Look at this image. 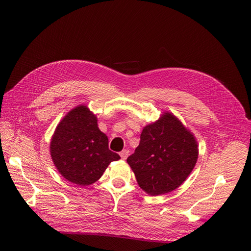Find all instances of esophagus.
<instances>
[{
    "mask_svg": "<svg viewBox=\"0 0 251 251\" xmlns=\"http://www.w3.org/2000/svg\"><path fill=\"white\" fill-rule=\"evenodd\" d=\"M128 154H130V151H128V150H124V151H120V157H121V159H124V160H126V159L128 156Z\"/></svg>",
    "mask_w": 251,
    "mask_h": 251,
    "instance_id": "1",
    "label": "esophagus"
}]
</instances>
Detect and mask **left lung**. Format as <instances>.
Instances as JSON below:
<instances>
[{
    "label": "left lung",
    "mask_w": 251,
    "mask_h": 251,
    "mask_svg": "<svg viewBox=\"0 0 251 251\" xmlns=\"http://www.w3.org/2000/svg\"><path fill=\"white\" fill-rule=\"evenodd\" d=\"M197 159L198 146L194 136L176 117L165 113L143 128L139 146L126 161L143 191L158 196L183 183Z\"/></svg>",
    "instance_id": "obj_1"
}]
</instances>
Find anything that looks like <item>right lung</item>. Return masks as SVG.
Masks as SVG:
<instances>
[{
    "instance_id": "right-lung-1",
    "label": "right lung",
    "mask_w": 251,
    "mask_h": 251,
    "mask_svg": "<svg viewBox=\"0 0 251 251\" xmlns=\"http://www.w3.org/2000/svg\"><path fill=\"white\" fill-rule=\"evenodd\" d=\"M52 160L62 176L78 185L100 179L112 161L120 159L109 150V140L86 105L73 109L56 126L51 139Z\"/></svg>"
}]
</instances>
